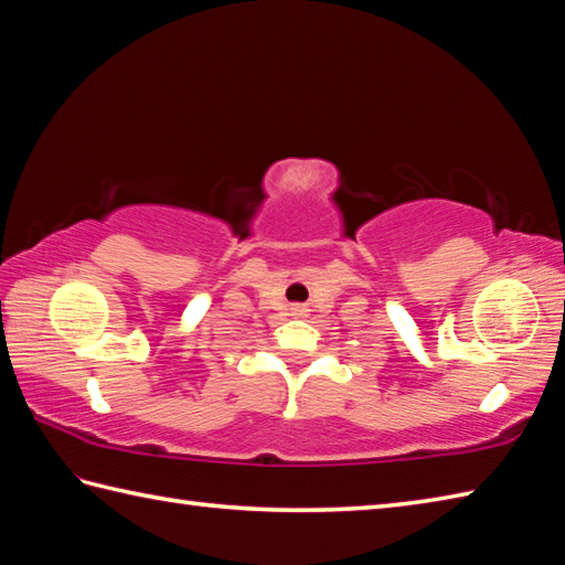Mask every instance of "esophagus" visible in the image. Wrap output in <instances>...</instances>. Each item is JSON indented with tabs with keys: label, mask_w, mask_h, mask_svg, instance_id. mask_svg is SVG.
I'll list each match as a JSON object with an SVG mask.
<instances>
[{
	"label": "esophagus",
	"mask_w": 565,
	"mask_h": 565,
	"mask_svg": "<svg viewBox=\"0 0 565 565\" xmlns=\"http://www.w3.org/2000/svg\"><path fill=\"white\" fill-rule=\"evenodd\" d=\"M291 316H306V308L303 306H294L291 308Z\"/></svg>",
	"instance_id": "obj_1"
}]
</instances>
